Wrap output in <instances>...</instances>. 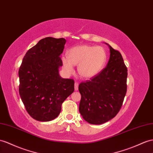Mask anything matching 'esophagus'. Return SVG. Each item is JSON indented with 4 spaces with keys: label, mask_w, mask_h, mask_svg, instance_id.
Returning a JSON list of instances; mask_svg holds the SVG:
<instances>
[{
    "label": "esophagus",
    "mask_w": 153,
    "mask_h": 153,
    "mask_svg": "<svg viewBox=\"0 0 153 153\" xmlns=\"http://www.w3.org/2000/svg\"><path fill=\"white\" fill-rule=\"evenodd\" d=\"M78 86H79V84L76 82L75 84H74V89H75V91H77L78 90Z\"/></svg>",
    "instance_id": "1"
}]
</instances>
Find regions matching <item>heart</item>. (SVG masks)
<instances>
[{
  "label": "heart",
  "mask_w": 153,
  "mask_h": 153,
  "mask_svg": "<svg viewBox=\"0 0 153 153\" xmlns=\"http://www.w3.org/2000/svg\"><path fill=\"white\" fill-rule=\"evenodd\" d=\"M68 56H62L61 62L65 71L68 74L74 72V65H78V74L85 79L97 76L104 68L107 53L101 46L79 45L68 51Z\"/></svg>",
  "instance_id": "b5f03b06"
}]
</instances>
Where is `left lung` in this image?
<instances>
[{
	"instance_id": "left-lung-1",
	"label": "left lung",
	"mask_w": 153,
	"mask_h": 153,
	"mask_svg": "<svg viewBox=\"0 0 153 153\" xmlns=\"http://www.w3.org/2000/svg\"><path fill=\"white\" fill-rule=\"evenodd\" d=\"M110 48L107 66L91 80L79 85L81 98L79 111L83 119L94 125L114 117L122 106L127 92V68L119 51Z\"/></svg>"
}]
</instances>
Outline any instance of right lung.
Wrapping results in <instances>:
<instances>
[{
    "label": "right lung",
    "mask_w": 153,
    "mask_h": 153,
    "mask_svg": "<svg viewBox=\"0 0 153 153\" xmlns=\"http://www.w3.org/2000/svg\"><path fill=\"white\" fill-rule=\"evenodd\" d=\"M64 38L45 37L31 48L19 68V94L33 119L49 121L60 114L62 103L74 91V81L59 74Z\"/></svg>",
    "instance_id": "right-lung-1"
}]
</instances>
